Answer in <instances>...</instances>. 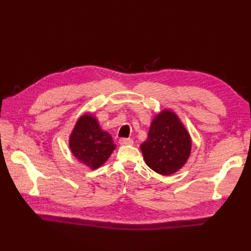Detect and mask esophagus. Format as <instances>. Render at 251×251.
<instances>
[{
	"instance_id": "esophagus-1",
	"label": "esophagus",
	"mask_w": 251,
	"mask_h": 251,
	"mask_svg": "<svg viewBox=\"0 0 251 251\" xmlns=\"http://www.w3.org/2000/svg\"><path fill=\"white\" fill-rule=\"evenodd\" d=\"M132 143H134V140L130 139V138H122V139H120L121 146H131Z\"/></svg>"
}]
</instances>
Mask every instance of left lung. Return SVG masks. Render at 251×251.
Wrapping results in <instances>:
<instances>
[{"label":"left lung","mask_w":251,"mask_h":251,"mask_svg":"<svg viewBox=\"0 0 251 251\" xmlns=\"http://www.w3.org/2000/svg\"><path fill=\"white\" fill-rule=\"evenodd\" d=\"M191 147L189 131L177 114L163 110L153 119L140 149L149 167L159 175L169 176L183 167Z\"/></svg>","instance_id":"left-lung-1"}]
</instances>
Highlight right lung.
Masks as SVG:
<instances>
[{"mask_svg":"<svg viewBox=\"0 0 251 251\" xmlns=\"http://www.w3.org/2000/svg\"><path fill=\"white\" fill-rule=\"evenodd\" d=\"M69 146L77 161L90 169L103 165L116 147L111 135L100 128L97 119L92 114H84L77 120Z\"/></svg>","mask_w":251,"mask_h":251,"instance_id":"obj_1","label":"right lung"}]
</instances>
